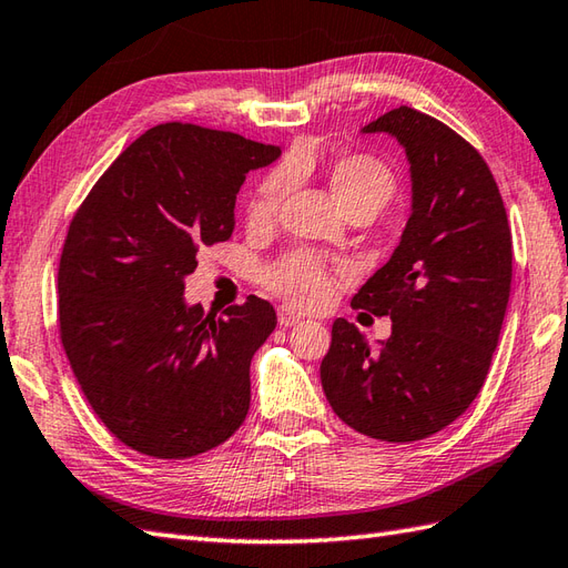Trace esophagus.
I'll return each mask as SVG.
<instances>
[{
	"mask_svg": "<svg viewBox=\"0 0 568 568\" xmlns=\"http://www.w3.org/2000/svg\"><path fill=\"white\" fill-rule=\"evenodd\" d=\"M302 320H305V316H302L300 312H295L293 307H281L278 310V324L283 326V328H287V326H297V324H302Z\"/></svg>",
	"mask_w": 568,
	"mask_h": 568,
	"instance_id": "esophagus-1",
	"label": "esophagus"
}]
</instances>
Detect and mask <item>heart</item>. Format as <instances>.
Returning a JSON list of instances; mask_svg holds the SVG:
<instances>
[{
    "label": "heart",
    "instance_id": "heart-1",
    "mask_svg": "<svg viewBox=\"0 0 568 568\" xmlns=\"http://www.w3.org/2000/svg\"><path fill=\"white\" fill-rule=\"evenodd\" d=\"M310 166L312 156L297 154L290 166L273 169L248 203V222L263 227L278 217V210L287 193L293 191L297 176H305ZM328 186L346 213L361 207L379 213L397 193V176L373 154H346L328 169ZM261 281L271 293L285 297L297 307H322L334 293V268L320 254L305 252V248L273 261L271 266L263 268Z\"/></svg>",
    "mask_w": 568,
    "mask_h": 568
}]
</instances>
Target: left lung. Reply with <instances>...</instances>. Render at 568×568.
<instances>
[{
  "label": "left lung",
  "instance_id": "left-lung-1",
  "mask_svg": "<svg viewBox=\"0 0 568 568\" xmlns=\"http://www.w3.org/2000/svg\"><path fill=\"white\" fill-rule=\"evenodd\" d=\"M363 133L397 138L412 171V215L392 258L351 300L389 316L371 348L336 320L322 387L336 416L387 443L424 440L477 399L504 324L513 242L494 174L453 128L399 105Z\"/></svg>",
  "mask_w": 568,
  "mask_h": 568
}]
</instances>
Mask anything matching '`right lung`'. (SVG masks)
<instances>
[{
    "instance_id": "right-lung-1",
    "label": "right lung",
    "mask_w": 568,
    "mask_h": 568,
    "mask_svg": "<svg viewBox=\"0 0 568 568\" xmlns=\"http://www.w3.org/2000/svg\"><path fill=\"white\" fill-rule=\"evenodd\" d=\"M281 150L164 123L140 135L74 213L58 268L60 338L87 402L118 440L160 459L222 445L252 402L248 365L271 302L186 305L203 246L227 242L246 174Z\"/></svg>"
}]
</instances>
